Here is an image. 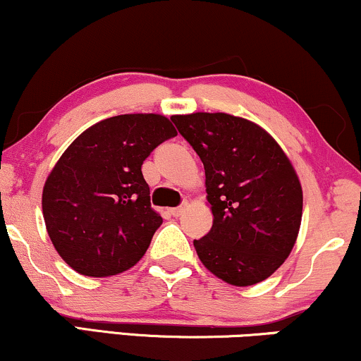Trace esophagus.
Here are the masks:
<instances>
[{
	"instance_id": "esophagus-1",
	"label": "esophagus",
	"mask_w": 361,
	"mask_h": 361,
	"mask_svg": "<svg viewBox=\"0 0 361 361\" xmlns=\"http://www.w3.org/2000/svg\"><path fill=\"white\" fill-rule=\"evenodd\" d=\"M184 211H185V204H184V206H180V207H172V209H169V212H171V216H173V217L182 216V214H184Z\"/></svg>"
}]
</instances>
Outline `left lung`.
Returning <instances> with one entry per match:
<instances>
[{"mask_svg":"<svg viewBox=\"0 0 361 361\" xmlns=\"http://www.w3.org/2000/svg\"><path fill=\"white\" fill-rule=\"evenodd\" d=\"M206 171L212 228L194 247L222 281L252 286L289 256L300 233L303 190L291 160L251 120L229 114L173 115Z\"/></svg>","mask_w":361,"mask_h":361,"instance_id":"1","label":"left lung"}]
</instances>
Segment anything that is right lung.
<instances>
[{"label": "right lung", "instance_id": "obj_1", "mask_svg": "<svg viewBox=\"0 0 361 361\" xmlns=\"http://www.w3.org/2000/svg\"><path fill=\"white\" fill-rule=\"evenodd\" d=\"M176 135L164 115H117L80 133L58 159L42 207L48 235L70 268L105 278L140 261L162 224L142 164Z\"/></svg>", "mask_w": 361, "mask_h": 361}]
</instances>
